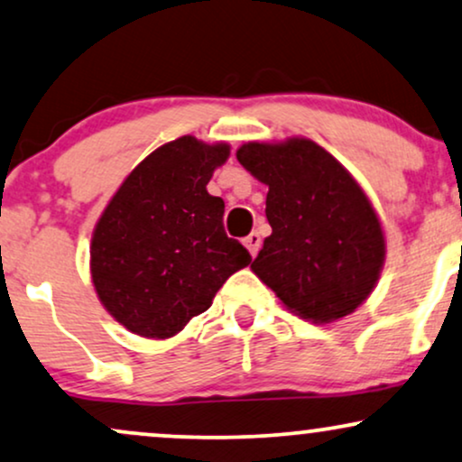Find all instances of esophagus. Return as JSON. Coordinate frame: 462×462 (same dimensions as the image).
Segmentation results:
<instances>
[{
    "label": "esophagus",
    "mask_w": 462,
    "mask_h": 462,
    "mask_svg": "<svg viewBox=\"0 0 462 462\" xmlns=\"http://www.w3.org/2000/svg\"><path fill=\"white\" fill-rule=\"evenodd\" d=\"M260 243H263V238H260L258 232H252V235L243 238V245H245V247L249 249V254H252V255L258 254V249H260Z\"/></svg>",
    "instance_id": "1"
}]
</instances>
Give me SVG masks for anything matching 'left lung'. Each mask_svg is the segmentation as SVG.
<instances>
[{"label": "left lung", "instance_id": "1", "mask_svg": "<svg viewBox=\"0 0 462 462\" xmlns=\"http://www.w3.org/2000/svg\"><path fill=\"white\" fill-rule=\"evenodd\" d=\"M238 163L269 187L264 238L252 271L291 312L314 322L348 316L385 263V236L346 168L305 137L243 143Z\"/></svg>", "mask_w": 462, "mask_h": 462}]
</instances>
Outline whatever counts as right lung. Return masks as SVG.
Instances as JSON below:
<instances>
[{
  "mask_svg": "<svg viewBox=\"0 0 462 462\" xmlns=\"http://www.w3.org/2000/svg\"><path fill=\"white\" fill-rule=\"evenodd\" d=\"M227 157V143L191 135L165 143L125 178L94 227V288L105 310L137 336H176L207 312L227 277L252 263L226 235L224 199L207 191Z\"/></svg>",
  "mask_w": 462,
  "mask_h": 462,
  "instance_id": "obj_1",
  "label": "right lung"
}]
</instances>
